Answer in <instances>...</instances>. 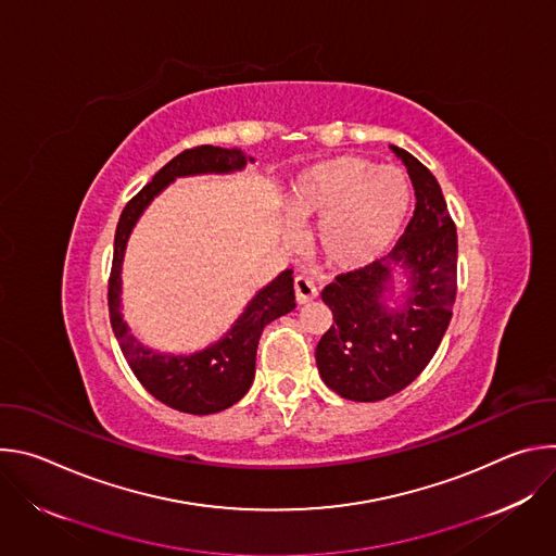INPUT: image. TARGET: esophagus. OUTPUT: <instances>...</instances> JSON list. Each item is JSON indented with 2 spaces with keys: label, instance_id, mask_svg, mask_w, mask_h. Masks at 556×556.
<instances>
[{
  "label": "esophagus",
  "instance_id": "obj_1",
  "mask_svg": "<svg viewBox=\"0 0 556 556\" xmlns=\"http://www.w3.org/2000/svg\"><path fill=\"white\" fill-rule=\"evenodd\" d=\"M294 294H296V303H299V305L314 301V299H316V286H314V281L307 279V277H303V275H299V277L294 279Z\"/></svg>",
  "mask_w": 556,
  "mask_h": 556
}]
</instances>
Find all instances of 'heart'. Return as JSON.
I'll return each instance as SVG.
<instances>
[{
    "mask_svg": "<svg viewBox=\"0 0 556 556\" xmlns=\"http://www.w3.org/2000/svg\"><path fill=\"white\" fill-rule=\"evenodd\" d=\"M414 191L399 167H378L361 155H339L305 169L286 208L294 224H321L316 247L334 268L376 262L395 242Z\"/></svg>",
    "mask_w": 556,
    "mask_h": 556,
    "instance_id": "obj_1",
    "label": "heart"
}]
</instances>
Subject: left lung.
Returning a JSON list of instances; mask_svg holds the SVG:
<instances>
[{
	"label": "left lung",
	"mask_w": 556,
	"mask_h": 556,
	"mask_svg": "<svg viewBox=\"0 0 556 556\" xmlns=\"http://www.w3.org/2000/svg\"><path fill=\"white\" fill-rule=\"evenodd\" d=\"M416 189V211L391 253L339 275L321 292L334 326L316 345V367L341 399L376 403L403 391L429 365L453 316L457 232L433 174L391 144ZM399 271L408 286L397 288Z\"/></svg>",
	"instance_id": "obj_1"
}]
</instances>
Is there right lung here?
I'll use <instances>...</instances> for the list:
<instances>
[{"label":"right lung","mask_w":556,"mask_h":556,"mask_svg":"<svg viewBox=\"0 0 556 556\" xmlns=\"http://www.w3.org/2000/svg\"><path fill=\"white\" fill-rule=\"evenodd\" d=\"M255 157L240 149H222L202 144L178 153L153 180L142 187L123 208L116 237H114V262L108 286L110 321L116 341L140 384L172 409L193 416H208L232 407L242 401L255 378V356L264 328L292 312L294 303V279L292 270L286 268L266 288H262L240 314V319L213 345L195 354H161L140 345L131 334L121 314V270L129 235L151 204L169 182L185 176L200 174H230L247 167Z\"/></svg>","instance_id":"obj_1"}]
</instances>
